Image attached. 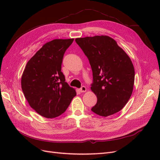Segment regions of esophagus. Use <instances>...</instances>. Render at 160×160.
I'll use <instances>...</instances> for the list:
<instances>
[{"mask_svg": "<svg viewBox=\"0 0 160 160\" xmlns=\"http://www.w3.org/2000/svg\"><path fill=\"white\" fill-rule=\"evenodd\" d=\"M86 91H87V88L85 86H82L80 89V91L81 92V93H83V92H85Z\"/></svg>", "mask_w": 160, "mask_h": 160, "instance_id": "34e87169", "label": "esophagus"}]
</instances>
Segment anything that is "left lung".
Masks as SVG:
<instances>
[{"label":"left lung","instance_id":"1","mask_svg":"<svg viewBox=\"0 0 160 160\" xmlns=\"http://www.w3.org/2000/svg\"><path fill=\"white\" fill-rule=\"evenodd\" d=\"M75 41L93 71L91 89L98 101L91 111L103 117L118 113L127 104L133 89L135 70L129 57L109 36L77 38Z\"/></svg>","mask_w":160,"mask_h":160}]
</instances>
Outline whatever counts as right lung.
Instances as JSON below:
<instances>
[{"label":"right lung","instance_id":"1","mask_svg":"<svg viewBox=\"0 0 160 160\" xmlns=\"http://www.w3.org/2000/svg\"><path fill=\"white\" fill-rule=\"evenodd\" d=\"M74 38L48 42L28 61L21 77V88L26 99L37 113L46 118L63 113L75 89L65 82L61 72L64 53Z\"/></svg>","mask_w":160,"mask_h":160}]
</instances>
